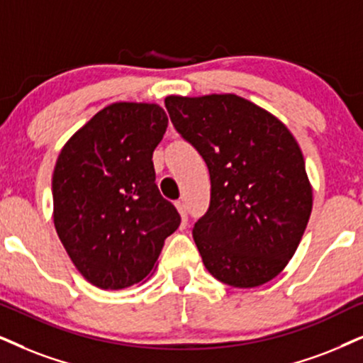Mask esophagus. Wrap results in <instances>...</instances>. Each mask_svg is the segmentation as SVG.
Returning <instances> with one entry per match:
<instances>
[{"label":"esophagus","mask_w":363,"mask_h":363,"mask_svg":"<svg viewBox=\"0 0 363 363\" xmlns=\"http://www.w3.org/2000/svg\"><path fill=\"white\" fill-rule=\"evenodd\" d=\"M176 209H177V213L181 214V223H182V226H186V224H187V208H186V204L182 203V201H177V203H176Z\"/></svg>","instance_id":"esophagus-1"}]
</instances>
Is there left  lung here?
<instances>
[{
	"instance_id": "obj_1",
	"label": "left lung",
	"mask_w": 363,
	"mask_h": 363,
	"mask_svg": "<svg viewBox=\"0 0 363 363\" xmlns=\"http://www.w3.org/2000/svg\"><path fill=\"white\" fill-rule=\"evenodd\" d=\"M166 107L209 169V209L192 228L206 269L233 288L272 281L295 255L313 206L290 128L235 94L169 95Z\"/></svg>"
}]
</instances>
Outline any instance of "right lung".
<instances>
[{
  "label": "right lung",
  "mask_w": 363,
  "mask_h": 363,
  "mask_svg": "<svg viewBox=\"0 0 363 363\" xmlns=\"http://www.w3.org/2000/svg\"><path fill=\"white\" fill-rule=\"evenodd\" d=\"M167 122L157 104H110L60 150L52 181L55 229L94 286L144 283L181 224L155 186L152 152Z\"/></svg>",
  "instance_id": "add662e5"
}]
</instances>
